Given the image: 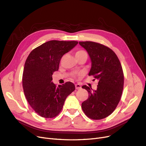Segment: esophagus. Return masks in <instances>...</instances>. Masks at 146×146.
<instances>
[{
    "label": "esophagus",
    "mask_w": 146,
    "mask_h": 146,
    "mask_svg": "<svg viewBox=\"0 0 146 146\" xmlns=\"http://www.w3.org/2000/svg\"><path fill=\"white\" fill-rule=\"evenodd\" d=\"M75 87L76 89H80L82 88V86L80 84L78 83V84H75Z\"/></svg>",
    "instance_id": "34e87169"
}]
</instances>
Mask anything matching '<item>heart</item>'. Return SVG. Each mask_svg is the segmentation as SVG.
Wrapping results in <instances>:
<instances>
[{
	"label": "heart",
	"instance_id": "heart-1",
	"mask_svg": "<svg viewBox=\"0 0 146 146\" xmlns=\"http://www.w3.org/2000/svg\"><path fill=\"white\" fill-rule=\"evenodd\" d=\"M86 54L87 53L84 50H78L76 52L75 54H76V56H80V55H82V54ZM82 74V73L81 72H78V73H73L72 74V76L73 78H76L78 77V76H79Z\"/></svg>",
	"mask_w": 146,
	"mask_h": 146
}]
</instances>
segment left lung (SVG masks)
<instances>
[{
	"instance_id": "left-lung-1",
	"label": "left lung",
	"mask_w": 146,
	"mask_h": 146,
	"mask_svg": "<svg viewBox=\"0 0 146 146\" xmlns=\"http://www.w3.org/2000/svg\"><path fill=\"white\" fill-rule=\"evenodd\" d=\"M79 43L86 50L92 61L89 76L99 81L96 90L86 85L82 87L89 94L82 108L90 119H104L114 111L121 99L124 87L122 66L116 54L106 46L92 41Z\"/></svg>"
}]
</instances>
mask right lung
<instances>
[{"instance_id": "obj_1", "label": "right lung", "mask_w": 146, "mask_h": 146, "mask_svg": "<svg viewBox=\"0 0 146 146\" xmlns=\"http://www.w3.org/2000/svg\"><path fill=\"white\" fill-rule=\"evenodd\" d=\"M78 44L76 41H49L34 48L28 56L22 86L28 102L40 116H57L66 98L75 90L70 82L57 86L51 80L53 73L58 70L61 57Z\"/></svg>"}]
</instances>
